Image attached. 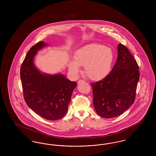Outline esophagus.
I'll use <instances>...</instances> for the list:
<instances>
[{"mask_svg": "<svg viewBox=\"0 0 156 156\" xmlns=\"http://www.w3.org/2000/svg\"><path fill=\"white\" fill-rule=\"evenodd\" d=\"M83 82H85V81H84V80H79V81H78V83L80 84V83H81Z\"/></svg>", "mask_w": 156, "mask_h": 156, "instance_id": "34e87169", "label": "esophagus"}]
</instances>
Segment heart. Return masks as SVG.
Masks as SVG:
<instances>
[{"instance_id":"heart-1","label":"heart","mask_w":156,"mask_h":156,"mask_svg":"<svg viewBox=\"0 0 156 156\" xmlns=\"http://www.w3.org/2000/svg\"><path fill=\"white\" fill-rule=\"evenodd\" d=\"M115 59V54L111 48L98 43L86 45L77 50L74 60H71L68 69L71 74L77 75L80 66L85 67V75L94 81H99L110 73Z\"/></svg>"}]
</instances>
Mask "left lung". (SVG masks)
I'll use <instances>...</instances> for the list:
<instances>
[{
  "label": "left lung",
  "mask_w": 156,
  "mask_h": 156,
  "mask_svg": "<svg viewBox=\"0 0 156 156\" xmlns=\"http://www.w3.org/2000/svg\"><path fill=\"white\" fill-rule=\"evenodd\" d=\"M118 58L109 75L92 83L95 111L105 118L123 114L133 104L140 73L139 66L125 45H118Z\"/></svg>",
  "instance_id": "obj_1"
}]
</instances>
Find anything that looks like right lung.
I'll return each instance as SVG.
<instances>
[{"mask_svg": "<svg viewBox=\"0 0 156 156\" xmlns=\"http://www.w3.org/2000/svg\"><path fill=\"white\" fill-rule=\"evenodd\" d=\"M48 45L41 41L30 48L20 68V78L28 106L41 117L55 120L66 114L77 83L70 81L62 74L41 73L35 66L34 59L37 51Z\"/></svg>", "mask_w": 156, "mask_h": 156, "instance_id": "right-lung-1", "label": "right lung"}]
</instances>
